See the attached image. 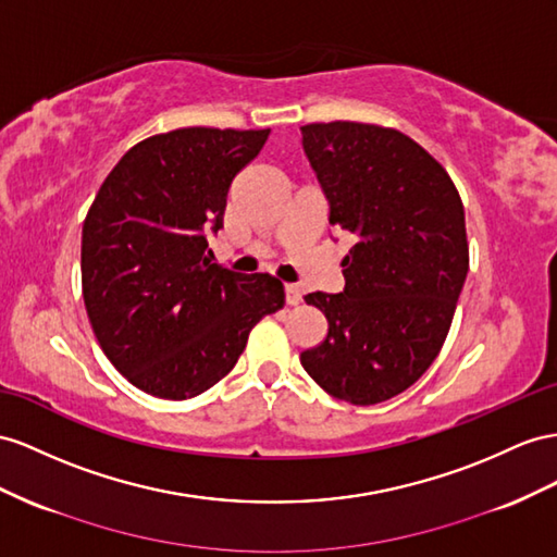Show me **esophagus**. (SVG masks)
<instances>
[{
    "label": "esophagus",
    "mask_w": 557,
    "mask_h": 557,
    "mask_svg": "<svg viewBox=\"0 0 557 557\" xmlns=\"http://www.w3.org/2000/svg\"><path fill=\"white\" fill-rule=\"evenodd\" d=\"M284 294H287L289 306H298V301H301V289H298V284H284Z\"/></svg>",
    "instance_id": "1"
}]
</instances>
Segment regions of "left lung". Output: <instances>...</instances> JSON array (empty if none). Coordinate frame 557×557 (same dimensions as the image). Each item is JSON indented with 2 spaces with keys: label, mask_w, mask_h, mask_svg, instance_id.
Instances as JSON below:
<instances>
[{
  "label": "left lung",
  "mask_w": 557,
  "mask_h": 557,
  "mask_svg": "<svg viewBox=\"0 0 557 557\" xmlns=\"http://www.w3.org/2000/svg\"><path fill=\"white\" fill-rule=\"evenodd\" d=\"M304 152L330 202V225L355 235L341 294L312 292L330 332L301 352L322 391L379 405L407 391L445 344L468 275L461 197L417 140L376 124L301 126Z\"/></svg>",
  "instance_id": "8db88e82"
}]
</instances>
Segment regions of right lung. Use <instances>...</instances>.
Masks as SVG:
<instances>
[{
  "mask_svg": "<svg viewBox=\"0 0 557 557\" xmlns=\"http://www.w3.org/2000/svg\"><path fill=\"white\" fill-rule=\"evenodd\" d=\"M270 129L188 126L126 152L82 227L84 306L106 358L143 393L188 400L219 383L282 282L211 263L233 178Z\"/></svg>",
  "mask_w": 557,
  "mask_h": 557,
  "instance_id": "obj_1",
  "label": "right lung"
}]
</instances>
